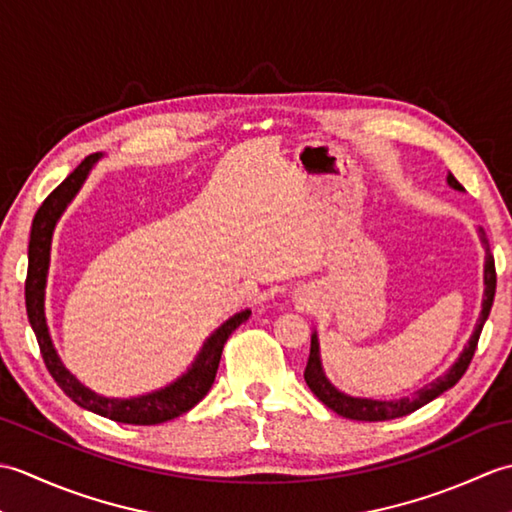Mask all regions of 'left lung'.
Masks as SVG:
<instances>
[{"instance_id": "8db88e82", "label": "left lung", "mask_w": 512, "mask_h": 512, "mask_svg": "<svg viewBox=\"0 0 512 512\" xmlns=\"http://www.w3.org/2000/svg\"><path fill=\"white\" fill-rule=\"evenodd\" d=\"M449 187L462 191L464 187L462 184L455 180L451 173L447 176ZM480 239L484 244L486 250V262H484V299H482V312H480V319L475 323V330L471 334L469 343L464 345L462 354L458 356V361H455L447 374L438 376L433 383H429L427 387L418 389L416 394L411 398H400V400H372V398H354V396H347L343 391L336 389L328 378H325L323 372V365H321V354H319V339H317V332L312 334V341H310V358H308V365H306V372H303V378H306L308 387L312 389V394L317 396L325 407H330L332 411L339 413L343 418H350V420H365V422H378V420H391V418H402V416H409L416 409L424 407L427 402H431L433 398H438L444 391L451 389L458 380L464 376L466 369H469L471 361H473V354L477 350V341H480V334L484 323L488 319V314H491L493 308V299H495V286H497V275H495V259L491 255V244H488V237L486 233L480 228Z\"/></svg>"}]
</instances>
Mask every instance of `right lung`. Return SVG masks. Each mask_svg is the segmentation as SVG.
I'll return each instance as SVG.
<instances>
[{
  "instance_id": "1",
  "label": "right lung",
  "mask_w": 512,
  "mask_h": 512,
  "mask_svg": "<svg viewBox=\"0 0 512 512\" xmlns=\"http://www.w3.org/2000/svg\"><path fill=\"white\" fill-rule=\"evenodd\" d=\"M103 154H92L85 158L79 167H76L68 178H65L57 189H54L39 211L35 213L30 228V242H28V275H26V312L28 321L32 325V332L37 336L39 350L46 363L48 372L57 380V385L70 396L76 405L99 413L103 418H110L125 424H160L182 416L189 409H193L198 402L209 394V389L217 374V365H220L222 350L228 336H231L239 325L248 317L250 310H242L233 314L231 319L224 321L209 339L204 341L200 354L195 356L191 367L180 378L173 380L171 385L162 387L158 391H151L145 396L136 398H105L96 391L88 389L79 383L54 350L48 323H46V281H48V268H50V248H52V233L57 226L59 217L68 209V204L74 200V195L83 187L85 178L90 176L92 167L101 160Z\"/></svg>"
}]
</instances>
